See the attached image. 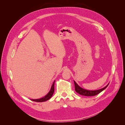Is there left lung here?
<instances>
[{
	"label": "left lung",
	"instance_id": "obj_1",
	"mask_svg": "<svg viewBox=\"0 0 125 125\" xmlns=\"http://www.w3.org/2000/svg\"><path fill=\"white\" fill-rule=\"evenodd\" d=\"M74 86H75V91H76V92H77L79 94H80V95H84V96H94V95H97V94H99L102 91H103L104 89L106 88L108 85L109 84H107L106 86H105L104 88H102L101 89H100V90L90 91V90H85L84 89L81 88V87L79 86L77 83L75 82L74 81Z\"/></svg>",
	"mask_w": 125,
	"mask_h": 125
}]
</instances>
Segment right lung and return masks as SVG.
<instances>
[{
	"mask_svg": "<svg viewBox=\"0 0 125 125\" xmlns=\"http://www.w3.org/2000/svg\"><path fill=\"white\" fill-rule=\"evenodd\" d=\"M55 81L53 82V84H52L51 89L50 91V92H48V93L46 95H45V96H44L42 98H41V99H35V100H31L33 101L34 102H45L47 100H48L49 99H51V97L52 96V95H53V93L54 92V84H55Z\"/></svg>",
	"mask_w": 125,
	"mask_h": 125,
	"instance_id": "add662e5",
	"label": "right lung"
}]
</instances>
